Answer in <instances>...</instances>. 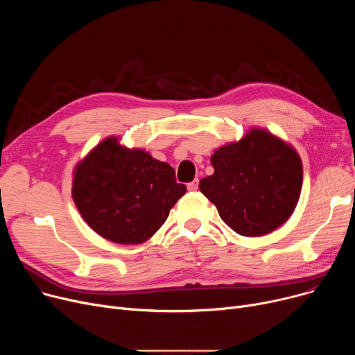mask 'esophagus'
Instances as JSON below:
<instances>
[{
  "label": "esophagus",
  "instance_id": "1",
  "mask_svg": "<svg viewBox=\"0 0 355 355\" xmlns=\"http://www.w3.org/2000/svg\"><path fill=\"white\" fill-rule=\"evenodd\" d=\"M187 189H189V191H196V190H198V178H196L194 181L189 182V184H187Z\"/></svg>",
  "mask_w": 355,
  "mask_h": 355
}]
</instances>
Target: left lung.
<instances>
[{
  "instance_id": "1",
  "label": "left lung",
  "mask_w": 355,
  "mask_h": 355,
  "mask_svg": "<svg viewBox=\"0 0 355 355\" xmlns=\"http://www.w3.org/2000/svg\"><path fill=\"white\" fill-rule=\"evenodd\" d=\"M213 175L200 191L236 233L257 237L292 216L302 189V161L295 149L265 129L253 128L237 142L216 149Z\"/></svg>"
}]
</instances>
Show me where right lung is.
I'll return each mask as SVG.
<instances>
[{"label": "right lung", "instance_id": "right-lung-1", "mask_svg": "<svg viewBox=\"0 0 355 355\" xmlns=\"http://www.w3.org/2000/svg\"><path fill=\"white\" fill-rule=\"evenodd\" d=\"M187 187L174 168L144 149L103 139L74 166L71 197L92 230L119 245H138L164 225Z\"/></svg>", "mask_w": 355, "mask_h": 355}]
</instances>
